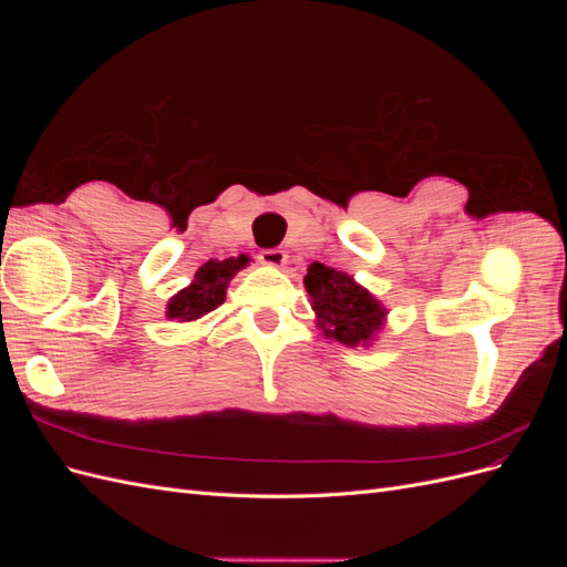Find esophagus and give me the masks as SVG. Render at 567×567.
<instances>
[{
    "mask_svg": "<svg viewBox=\"0 0 567 567\" xmlns=\"http://www.w3.org/2000/svg\"><path fill=\"white\" fill-rule=\"evenodd\" d=\"M257 260H260L262 265H269V267H284L288 255L279 248H265V250H260V255H257Z\"/></svg>",
    "mask_w": 567,
    "mask_h": 567,
    "instance_id": "1",
    "label": "esophagus"
}]
</instances>
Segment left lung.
Returning <instances> with one entry per match:
<instances>
[{
  "instance_id": "8db88e82",
  "label": "left lung",
  "mask_w": 567,
  "mask_h": 567,
  "mask_svg": "<svg viewBox=\"0 0 567 567\" xmlns=\"http://www.w3.org/2000/svg\"><path fill=\"white\" fill-rule=\"evenodd\" d=\"M305 288L312 298V310L323 336L336 338L342 346L369 342L383 326L385 310L381 302L357 286L348 274L312 262L307 269Z\"/></svg>"
}]
</instances>
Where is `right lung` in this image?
Listing matches in <instances>:
<instances>
[{"label":"right lung","mask_w":567,"mask_h":567,"mask_svg":"<svg viewBox=\"0 0 567 567\" xmlns=\"http://www.w3.org/2000/svg\"><path fill=\"white\" fill-rule=\"evenodd\" d=\"M248 265V257H229V260H210L205 262L198 271L194 284L179 290V293L169 300L167 317L179 321H196L203 315L217 310V305L225 302L227 284L231 281L238 269Z\"/></svg>","instance_id":"obj_1"}]
</instances>
